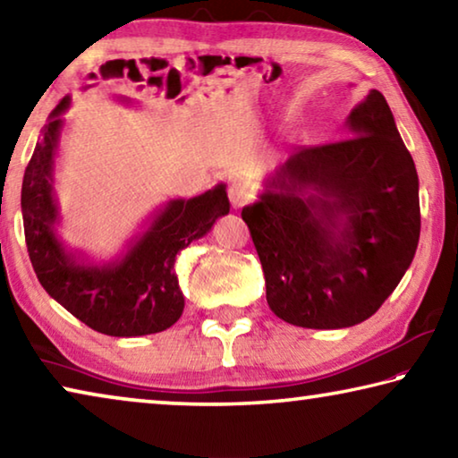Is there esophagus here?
Masks as SVG:
<instances>
[{
    "instance_id": "obj_1",
    "label": "esophagus",
    "mask_w": 458,
    "mask_h": 458,
    "mask_svg": "<svg viewBox=\"0 0 458 458\" xmlns=\"http://www.w3.org/2000/svg\"><path fill=\"white\" fill-rule=\"evenodd\" d=\"M228 196H230L232 206L240 208V206H244L246 201L252 198V190H250V185H248L246 182L234 180V182L230 183V188H228Z\"/></svg>"
}]
</instances>
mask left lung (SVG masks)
Wrapping results in <instances>:
<instances>
[{"label": "left lung", "mask_w": 458, "mask_h": 458, "mask_svg": "<svg viewBox=\"0 0 458 458\" xmlns=\"http://www.w3.org/2000/svg\"><path fill=\"white\" fill-rule=\"evenodd\" d=\"M347 139L293 147L242 208L273 313L307 329L369 319L412 265L418 174L384 95L345 119Z\"/></svg>", "instance_id": "obj_1"}]
</instances>
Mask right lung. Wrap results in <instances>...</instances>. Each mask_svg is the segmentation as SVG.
Returning a JSON list of instances; mask_svg holds the SVG:
<instances>
[{"instance_id":"obj_1","label":"right lung","mask_w":458,"mask_h":458,"mask_svg":"<svg viewBox=\"0 0 458 458\" xmlns=\"http://www.w3.org/2000/svg\"><path fill=\"white\" fill-rule=\"evenodd\" d=\"M121 103H133L119 97ZM72 98L54 108L36 143L21 183V218L28 254L40 284L54 301L90 329L113 337L159 333L180 319L183 293L175 257L206 236L214 222L230 212L226 183L196 198H175L155 210L123 254L108 262L92 260L68 248L58 234L60 208L54 191V167Z\"/></svg>"}]
</instances>
